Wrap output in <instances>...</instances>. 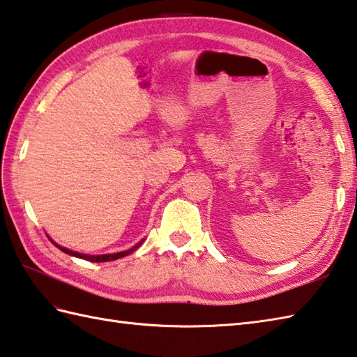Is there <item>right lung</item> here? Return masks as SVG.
<instances>
[{
	"mask_svg": "<svg viewBox=\"0 0 357 357\" xmlns=\"http://www.w3.org/2000/svg\"><path fill=\"white\" fill-rule=\"evenodd\" d=\"M50 238V237H48ZM52 240V238H50ZM53 242V240H52ZM144 240H141L139 243H137L134 248H130V250H128V251H121V252H117V254H102V255H86V254H80V252H76V251H71V250H66V248H63V246H61V245H57V243H54V246H57L59 248L61 251H63L65 254H70V255H73V257H77V259H84V260H88V261H96V263H98V261H112V260H117V259H121V257H126V255H129V254H132L134 252L138 246H141V243H143Z\"/></svg>",
	"mask_w": 357,
	"mask_h": 357,
	"instance_id": "1",
	"label": "right lung"
}]
</instances>
